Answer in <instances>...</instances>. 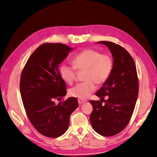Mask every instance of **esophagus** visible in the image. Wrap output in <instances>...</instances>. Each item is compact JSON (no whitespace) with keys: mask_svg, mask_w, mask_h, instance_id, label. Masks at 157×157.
<instances>
[{"mask_svg":"<svg viewBox=\"0 0 157 157\" xmlns=\"http://www.w3.org/2000/svg\"><path fill=\"white\" fill-rule=\"evenodd\" d=\"M78 103L79 105H81V104H82V103H84V102H86L85 100H83V99H78Z\"/></svg>","mask_w":157,"mask_h":157,"instance_id":"1","label":"esophagus"}]
</instances>
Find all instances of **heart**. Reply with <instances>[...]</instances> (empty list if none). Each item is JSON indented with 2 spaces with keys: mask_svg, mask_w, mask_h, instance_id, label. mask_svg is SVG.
Masks as SVG:
<instances>
[{
  "mask_svg": "<svg viewBox=\"0 0 157 157\" xmlns=\"http://www.w3.org/2000/svg\"><path fill=\"white\" fill-rule=\"evenodd\" d=\"M73 65L63 63L59 67L61 78L68 84L74 82L76 69L84 71L83 79L69 90L73 97L85 99L89 97L96 88V84L102 85L108 80L114 67V61L109 54L102 53L94 49L88 48L79 52L73 58Z\"/></svg>",
  "mask_w": 157,
  "mask_h": 157,
  "instance_id": "1",
  "label": "heart"
}]
</instances>
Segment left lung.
I'll return each mask as SVG.
<instances>
[{
  "instance_id": "1",
  "label": "left lung",
  "mask_w": 157,
  "mask_h": 157,
  "mask_svg": "<svg viewBox=\"0 0 157 157\" xmlns=\"http://www.w3.org/2000/svg\"><path fill=\"white\" fill-rule=\"evenodd\" d=\"M98 43L108 46L114 67L108 80L95 94L101 98V101H90L93 107L90 120L96 132L110 137L123 131L131 119L138 95L139 82L135 62L124 48L111 42ZM105 97H108L106 101Z\"/></svg>"
}]
</instances>
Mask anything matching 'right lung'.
Returning a JSON list of instances; mask_svg holds the SVG:
<instances>
[{"label":"right lung","instance_id":"obj_1","mask_svg":"<svg viewBox=\"0 0 157 157\" xmlns=\"http://www.w3.org/2000/svg\"><path fill=\"white\" fill-rule=\"evenodd\" d=\"M72 48L61 43H44L29 56L20 78V93L28 117L42 135L57 138L67 131L69 117L78 106L75 97L55 105L66 95L59 65Z\"/></svg>","mask_w":157,"mask_h":157}]
</instances>
